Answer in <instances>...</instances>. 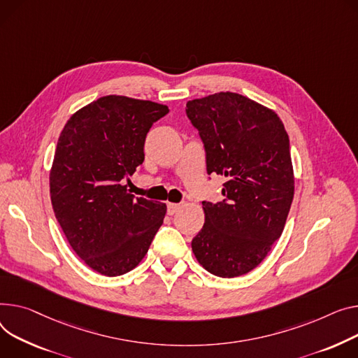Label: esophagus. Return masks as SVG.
<instances>
[{"instance_id": "esophagus-1", "label": "esophagus", "mask_w": 358, "mask_h": 358, "mask_svg": "<svg viewBox=\"0 0 358 358\" xmlns=\"http://www.w3.org/2000/svg\"><path fill=\"white\" fill-rule=\"evenodd\" d=\"M181 208L180 204H174V203H169V206H166V213L170 214V216H173V214H176L178 210Z\"/></svg>"}]
</instances>
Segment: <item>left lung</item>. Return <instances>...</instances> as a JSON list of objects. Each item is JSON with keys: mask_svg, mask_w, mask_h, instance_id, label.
Returning <instances> with one entry per match:
<instances>
[{"mask_svg": "<svg viewBox=\"0 0 358 358\" xmlns=\"http://www.w3.org/2000/svg\"><path fill=\"white\" fill-rule=\"evenodd\" d=\"M185 113L204 144L207 174L226 178L224 199L203 201L206 222L192 249L213 275H245L279 239L292 204L288 134L273 110L239 93L188 101Z\"/></svg>", "mask_w": 358, "mask_h": 358, "instance_id": "8db88e82", "label": "left lung"}]
</instances>
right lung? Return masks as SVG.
Returning a JSON list of instances; mask_svg holds the SVG:
<instances>
[{
  "label": "right lung",
  "mask_w": 358,
  "mask_h": 358,
  "mask_svg": "<svg viewBox=\"0 0 358 358\" xmlns=\"http://www.w3.org/2000/svg\"><path fill=\"white\" fill-rule=\"evenodd\" d=\"M169 106L127 96L99 98L70 116L50 171L55 216L93 271L119 276L147 255L166 206L131 194L125 181L144 162V144Z\"/></svg>",
  "instance_id": "1"
}]
</instances>
